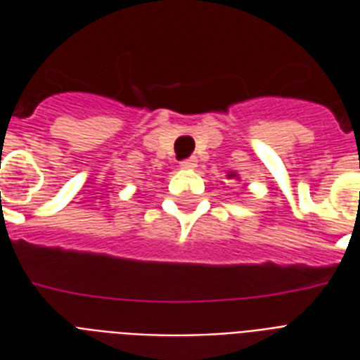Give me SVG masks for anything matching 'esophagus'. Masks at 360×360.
Segmentation results:
<instances>
[{
    "label": "esophagus",
    "instance_id": "1",
    "mask_svg": "<svg viewBox=\"0 0 360 360\" xmlns=\"http://www.w3.org/2000/svg\"><path fill=\"white\" fill-rule=\"evenodd\" d=\"M181 165H183V169H195L196 165H198V160H196L195 156L187 158V160H183L181 162Z\"/></svg>",
    "mask_w": 360,
    "mask_h": 360
}]
</instances>
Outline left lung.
<instances>
[{
  "label": "left lung",
  "mask_w": 360,
  "mask_h": 360,
  "mask_svg": "<svg viewBox=\"0 0 360 360\" xmlns=\"http://www.w3.org/2000/svg\"><path fill=\"white\" fill-rule=\"evenodd\" d=\"M229 177H235V175H233V173H231V175H229Z\"/></svg>",
  "instance_id": "left-lung-1"
}]
</instances>
